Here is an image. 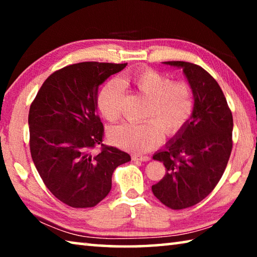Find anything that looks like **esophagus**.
Here are the masks:
<instances>
[{
  "label": "esophagus",
  "mask_w": 257,
  "mask_h": 257,
  "mask_svg": "<svg viewBox=\"0 0 257 257\" xmlns=\"http://www.w3.org/2000/svg\"><path fill=\"white\" fill-rule=\"evenodd\" d=\"M151 158L150 156H137V155H134L133 156V161H136V162H147V161H150Z\"/></svg>",
  "instance_id": "obj_1"
}]
</instances>
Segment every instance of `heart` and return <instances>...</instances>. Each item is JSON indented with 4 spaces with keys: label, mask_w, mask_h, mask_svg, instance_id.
Segmentation results:
<instances>
[{
    "label": "heart",
    "mask_w": 257,
    "mask_h": 257,
    "mask_svg": "<svg viewBox=\"0 0 257 257\" xmlns=\"http://www.w3.org/2000/svg\"><path fill=\"white\" fill-rule=\"evenodd\" d=\"M129 80L149 99L146 118L155 120L142 124H119L110 130L108 137L120 149L145 153L162 142L163 130L168 135H176L185 127L194 112V93L189 82L172 81L169 76L153 69L135 72ZM122 97L123 84L120 80H110L102 87L97 107L104 118L108 121L119 119Z\"/></svg>",
    "instance_id": "b5f03b06"
}]
</instances>
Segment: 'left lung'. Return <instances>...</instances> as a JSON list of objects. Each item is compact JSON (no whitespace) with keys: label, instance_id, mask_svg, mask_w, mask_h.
<instances>
[{"label":"left lung","instance_id":"left-lung-1","mask_svg":"<svg viewBox=\"0 0 257 257\" xmlns=\"http://www.w3.org/2000/svg\"><path fill=\"white\" fill-rule=\"evenodd\" d=\"M163 64L181 69L195 107L185 127L153 155L167 172L152 191L165 206L182 210L203 201L220 181L232 150L233 120L222 89L202 67L184 61Z\"/></svg>","mask_w":257,"mask_h":257}]
</instances>
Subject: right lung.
Instances as JSON below:
<instances>
[{"label": "right lung", "instance_id": "obj_1", "mask_svg": "<svg viewBox=\"0 0 257 257\" xmlns=\"http://www.w3.org/2000/svg\"><path fill=\"white\" fill-rule=\"evenodd\" d=\"M127 63L80 62L47 78L29 108L30 153L54 196L76 208L93 207L106 197L112 173L130 155L102 144L98 87ZM101 145L102 150H92Z\"/></svg>", "mask_w": 257, "mask_h": 257}]
</instances>
